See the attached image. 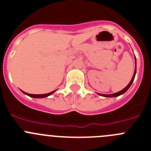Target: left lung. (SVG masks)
I'll return each mask as SVG.
<instances>
[{
	"instance_id": "1",
	"label": "left lung",
	"mask_w": 151,
	"mask_h": 151,
	"mask_svg": "<svg viewBox=\"0 0 151 151\" xmlns=\"http://www.w3.org/2000/svg\"><path fill=\"white\" fill-rule=\"evenodd\" d=\"M135 64H136V60H135ZM135 73H136V66H135V69H134V75H133V77H132V80H131V82H129V85H128L125 88L122 89V90L120 91L117 92V93H115V94H100V95H101V96H104V97H117V96H119V95H121V94H124V93H125V92L129 88V87L131 86V85L132 84L133 81H134V76H135Z\"/></svg>"
}]
</instances>
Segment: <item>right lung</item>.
Segmentation results:
<instances>
[{"mask_svg":"<svg viewBox=\"0 0 151 151\" xmlns=\"http://www.w3.org/2000/svg\"><path fill=\"white\" fill-rule=\"evenodd\" d=\"M55 91H54L52 92H50V93H48V94H28V93H26V92L22 91L25 94H26V95L29 96V97H35V98H42V97H47V96L50 95V94H52Z\"/></svg>","mask_w":151,"mask_h":151,"instance_id":"obj_1","label":"right lung"}]
</instances>
